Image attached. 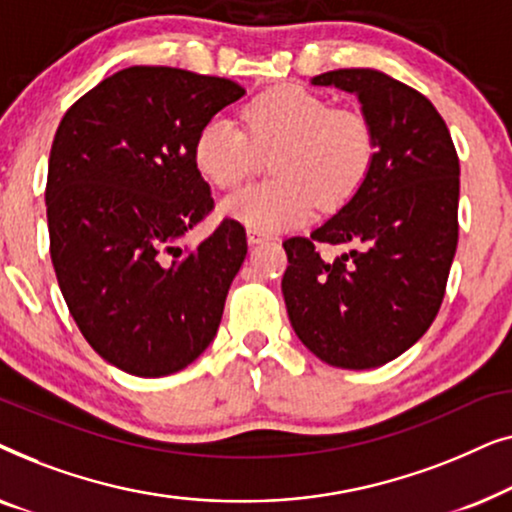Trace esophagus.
Here are the masks:
<instances>
[{"mask_svg":"<svg viewBox=\"0 0 512 512\" xmlns=\"http://www.w3.org/2000/svg\"><path fill=\"white\" fill-rule=\"evenodd\" d=\"M247 240H249V244H261V242L268 240V237L261 235V233H254V230H249V233H247Z\"/></svg>","mask_w":512,"mask_h":512,"instance_id":"obj_1","label":"esophagus"}]
</instances>
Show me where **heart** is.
<instances>
[{"mask_svg": "<svg viewBox=\"0 0 512 512\" xmlns=\"http://www.w3.org/2000/svg\"><path fill=\"white\" fill-rule=\"evenodd\" d=\"M247 131L228 114L202 125L193 163L209 184L233 188L254 172L258 156L270 163L272 184L242 188L221 200L219 212L254 233L300 226L314 205L335 209L366 181L375 160V132L356 111L300 86L265 90L244 107Z\"/></svg>", "mask_w": 512, "mask_h": 512, "instance_id": "b5f03b06", "label": "heart"}]
</instances>
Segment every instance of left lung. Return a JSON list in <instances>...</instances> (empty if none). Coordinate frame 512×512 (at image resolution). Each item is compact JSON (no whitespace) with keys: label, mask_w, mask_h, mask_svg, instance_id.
I'll use <instances>...</instances> for the list:
<instances>
[{"label":"left lung","mask_w":512,"mask_h":512,"mask_svg":"<svg viewBox=\"0 0 512 512\" xmlns=\"http://www.w3.org/2000/svg\"><path fill=\"white\" fill-rule=\"evenodd\" d=\"M310 83L359 100L377 151L338 212L310 237L284 242V303L317 359L368 370L415 345L440 310L459 237V158L436 107L389 74L335 69ZM317 241L350 251L328 264L313 249Z\"/></svg>","instance_id":"obj_1"}]
</instances>
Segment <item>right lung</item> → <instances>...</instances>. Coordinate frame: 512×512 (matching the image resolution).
Masks as SVG:
<instances>
[{"label":"right lung","mask_w":512,"mask_h":512,"mask_svg":"<svg viewBox=\"0 0 512 512\" xmlns=\"http://www.w3.org/2000/svg\"><path fill=\"white\" fill-rule=\"evenodd\" d=\"M240 97L244 88L219 76L128 67L76 100L55 132V275L83 338L125 373H177L219 331L247 233L226 219L200 244L179 242L214 207L195 135Z\"/></svg>","instance_id":"1"}]
</instances>
